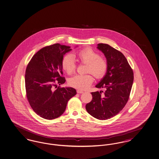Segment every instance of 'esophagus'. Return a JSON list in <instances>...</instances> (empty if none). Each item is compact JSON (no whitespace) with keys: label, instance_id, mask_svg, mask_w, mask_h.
<instances>
[{"label":"esophagus","instance_id":"obj_1","mask_svg":"<svg viewBox=\"0 0 159 159\" xmlns=\"http://www.w3.org/2000/svg\"><path fill=\"white\" fill-rule=\"evenodd\" d=\"M83 92V91L80 90H77V93H82Z\"/></svg>","mask_w":159,"mask_h":159}]
</instances>
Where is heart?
Masks as SVG:
<instances>
[{"mask_svg": "<svg viewBox=\"0 0 159 159\" xmlns=\"http://www.w3.org/2000/svg\"><path fill=\"white\" fill-rule=\"evenodd\" d=\"M80 63L86 64V73H92L96 79H102L108 71V65L103 57L99 56L97 52L91 48H85L74 54ZM61 67L69 75L73 74L76 69V64L71 54H66L61 60ZM90 73L84 75H76L69 80L71 87L79 90L87 89L93 82V77Z\"/></svg>", "mask_w": 159, "mask_h": 159, "instance_id": "b5f03b06", "label": "heart"}]
</instances>
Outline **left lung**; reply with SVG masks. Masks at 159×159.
Segmentation results:
<instances>
[{"label":"left lung","mask_w":159,"mask_h":159,"mask_svg":"<svg viewBox=\"0 0 159 159\" xmlns=\"http://www.w3.org/2000/svg\"><path fill=\"white\" fill-rule=\"evenodd\" d=\"M98 48L107 58L108 67L107 74L96 87L106 90L105 92H92V100L86 105V109L96 119L106 120L119 114L127 104L133 86L134 73L121 52L102 43L98 44Z\"/></svg>","instance_id":"obj_1"}]
</instances>
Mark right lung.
<instances>
[{"label":"right lung","mask_w":159,"mask_h":159,"mask_svg":"<svg viewBox=\"0 0 159 159\" xmlns=\"http://www.w3.org/2000/svg\"><path fill=\"white\" fill-rule=\"evenodd\" d=\"M70 48L58 43L44 47L33 56L26 67V98L33 111L45 120L61 116L67 102L76 95L73 88L57 87L66 82L61 60Z\"/></svg>","instance_id":"1"}]
</instances>
